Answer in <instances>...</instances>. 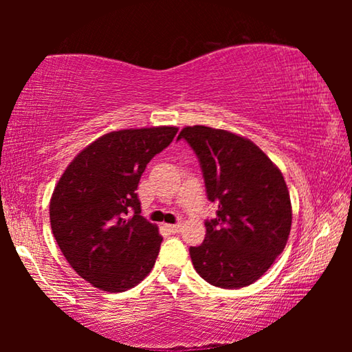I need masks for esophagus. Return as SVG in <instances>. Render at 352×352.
I'll use <instances>...</instances> for the list:
<instances>
[{
	"label": "esophagus",
	"mask_w": 352,
	"mask_h": 352,
	"mask_svg": "<svg viewBox=\"0 0 352 352\" xmlns=\"http://www.w3.org/2000/svg\"><path fill=\"white\" fill-rule=\"evenodd\" d=\"M166 228H168L170 233H178V231L182 230V225L180 223H175V225H166Z\"/></svg>",
	"instance_id": "1"
}]
</instances>
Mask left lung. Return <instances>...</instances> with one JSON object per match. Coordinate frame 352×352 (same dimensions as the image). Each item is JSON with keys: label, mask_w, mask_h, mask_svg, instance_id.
I'll use <instances>...</instances> for the list:
<instances>
[{"label": "left lung", "mask_w": 352, "mask_h": 352, "mask_svg": "<svg viewBox=\"0 0 352 352\" xmlns=\"http://www.w3.org/2000/svg\"><path fill=\"white\" fill-rule=\"evenodd\" d=\"M199 157L208 200L217 204L206 236L189 254L195 272L220 289L253 284L270 269L287 243L292 205L281 170L241 135L205 126L184 127Z\"/></svg>", "instance_id": "left-lung-1"}]
</instances>
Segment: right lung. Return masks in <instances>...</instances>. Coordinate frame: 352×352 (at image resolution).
Segmentation results:
<instances>
[{
  "label": "right lung",
  "instance_id": "1",
  "mask_svg": "<svg viewBox=\"0 0 352 352\" xmlns=\"http://www.w3.org/2000/svg\"><path fill=\"white\" fill-rule=\"evenodd\" d=\"M177 132L162 126L105 133L77 153L57 182L52 234L68 264L94 287L129 290L155 265L163 237L141 216L135 190L147 163Z\"/></svg>",
  "mask_w": 352,
  "mask_h": 352
}]
</instances>
